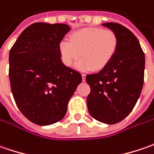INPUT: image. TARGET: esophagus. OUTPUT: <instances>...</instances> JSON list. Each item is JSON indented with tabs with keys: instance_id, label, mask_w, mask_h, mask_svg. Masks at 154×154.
Segmentation results:
<instances>
[{
	"instance_id": "obj_1",
	"label": "esophagus",
	"mask_w": 154,
	"mask_h": 154,
	"mask_svg": "<svg viewBox=\"0 0 154 154\" xmlns=\"http://www.w3.org/2000/svg\"><path fill=\"white\" fill-rule=\"evenodd\" d=\"M85 77H86V74L83 73V74H82V78H83V81H85Z\"/></svg>"
}]
</instances>
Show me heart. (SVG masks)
Wrapping results in <instances>:
<instances>
[{"mask_svg": "<svg viewBox=\"0 0 154 154\" xmlns=\"http://www.w3.org/2000/svg\"><path fill=\"white\" fill-rule=\"evenodd\" d=\"M119 48L117 34L110 29L87 27L72 32L68 40L58 45L60 58L66 66H72L80 57V70H100L113 60Z\"/></svg>", "mask_w": 154, "mask_h": 154, "instance_id": "heart-1", "label": "heart"}]
</instances>
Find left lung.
<instances>
[{"label":"left lung","mask_w":154,"mask_h":154,"mask_svg":"<svg viewBox=\"0 0 154 154\" xmlns=\"http://www.w3.org/2000/svg\"><path fill=\"white\" fill-rule=\"evenodd\" d=\"M119 38L113 60L98 73L86 76L90 93L87 106L98 122L116 124L128 116L140 96L144 83L145 54L134 34L118 23H104Z\"/></svg>","instance_id":"8db88e82"}]
</instances>
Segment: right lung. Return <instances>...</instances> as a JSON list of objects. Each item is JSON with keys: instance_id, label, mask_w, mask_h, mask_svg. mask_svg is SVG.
Masks as SVG:
<instances>
[{"instance_id": "add662e5", "label": "right lung", "mask_w": 154, "mask_h": 154, "mask_svg": "<svg viewBox=\"0 0 154 154\" xmlns=\"http://www.w3.org/2000/svg\"><path fill=\"white\" fill-rule=\"evenodd\" d=\"M70 31L66 24H32L9 51V80L17 107L33 123L46 126L62 120L81 74L65 66L58 45Z\"/></svg>"}]
</instances>
